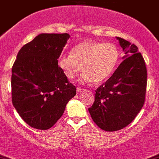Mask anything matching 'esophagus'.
Here are the masks:
<instances>
[{
	"label": "esophagus",
	"instance_id": "obj_1",
	"mask_svg": "<svg viewBox=\"0 0 159 159\" xmlns=\"http://www.w3.org/2000/svg\"><path fill=\"white\" fill-rule=\"evenodd\" d=\"M83 91H84V89H81V88H78V89H77V92H78V93L83 92Z\"/></svg>",
	"mask_w": 159,
	"mask_h": 159
}]
</instances>
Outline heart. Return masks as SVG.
Masks as SVG:
<instances>
[{
  "instance_id": "obj_1",
  "label": "heart",
  "mask_w": 159,
  "mask_h": 159,
  "mask_svg": "<svg viewBox=\"0 0 159 159\" xmlns=\"http://www.w3.org/2000/svg\"><path fill=\"white\" fill-rule=\"evenodd\" d=\"M119 60L116 46L111 43L85 41L75 46L70 54L58 58L57 65L68 79L81 71L84 82L101 83L113 72Z\"/></svg>"
}]
</instances>
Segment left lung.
I'll list each match as a JSON object with an SVG mask.
<instances>
[{"mask_svg": "<svg viewBox=\"0 0 159 159\" xmlns=\"http://www.w3.org/2000/svg\"><path fill=\"white\" fill-rule=\"evenodd\" d=\"M124 57L112 76L95 90V102L89 109L92 120L106 131L127 127L143 107L147 87V69L138 48L116 37Z\"/></svg>", "mask_w": 159, "mask_h": 159, "instance_id": "8db88e82", "label": "left lung"}]
</instances>
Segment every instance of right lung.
Masks as SVG:
<instances>
[{
	"instance_id": "add662e5",
	"label": "right lung",
	"mask_w": 159,
	"mask_h": 159,
	"mask_svg": "<svg viewBox=\"0 0 159 159\" xmlns=\"http://www.w3.org/2000/svg\"><path fill=\"white\" fill-rule=\"evenodd\" d=\"M70 35L42 33L23 46L12 67L11 99L23 120L33 128L47 130L62 116L76 95L57 65Z\"/></svg>"
}]
</instances>
